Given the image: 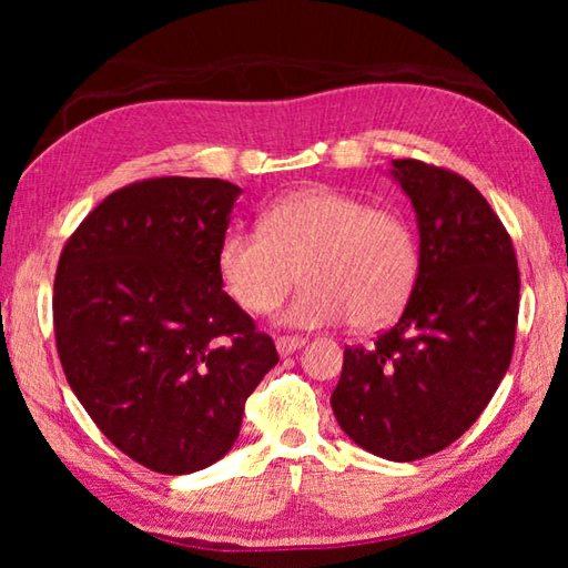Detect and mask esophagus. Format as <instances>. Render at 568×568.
Segmentation results:
<instances>
[{
    "label": "esophagus",
    "instance_id": "1",
    "mask_svg": "<svg viewBox=\"0 0 568 568\" xmlns=\"http://www.w3.org/2000/svg\"><path fill=\"white\" fill-rule=\"evenodd\" d=\"M305 345V338H301V335H283V338L275 341V348L281 355H291L295 351H301Z\"/></svg>",
    "mask_w": 568,
    "mask_h": 568
}]
</instances>
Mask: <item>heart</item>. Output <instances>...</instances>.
Listing matches in <instances>:
<instances>
[{
	"instance_id": "b5f03b06",
	"label": "heart",
	"mask_w": 568,
	"mask_h": 568,
	"mask_svg": "<svg viewBox=\"0 0 568 568\" xmlns=\"http://www.w3.org/2000/svg\"><path fill=\"white\" fill-rule=\"evenodd\" d=\"M261 227L227 230L217 245L220 281L247 313L273 311L293 285L295 267L303 287L281 313V323L293 328L345 318L355 328H378L408 303L418 245L398 213L313 185L277 197Z\"/></svg>"
}]
</instances>
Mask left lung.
Wrapping results in <instances>:
<instances>
[{
  "label": "left lung",
  "mask_w": 568,
  "mask_h": 568,
  "mask_svg": "<svg viewBox=\"0 0 568 568\" xmlns=\"http://www.w3.org/2000/svg\"><path fill=\"white\" fill-rule=\"evenodd\" d=\"M388 172L416 213V285L390 331L345 348L331 406L353 444L406 464L454 444L494 398L521 281L511 237L468 180L418 160Z\"/></svg>",
  "instance_id": "obj_1"
}]
</instances>
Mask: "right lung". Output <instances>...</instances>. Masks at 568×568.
Segmentation results:
<instances>
[{
  "instance_id": "1",
  "label": "right lung",
  "mask_w": 568,
  "mask_h": 568,
  "mask_svg": "<svg viewBox=\"0 0 568 568\" xmlns=\"http://www.w3.org/2000/svg\"><path fill=\"white\" fill-rule=\"evenodd\" d=\"M240 192L215 178L134 182L82 220L57 265L67 383L102 434L158 474L223 458L277 363L217 273Z\"/></svg>"
}]
</instances>
